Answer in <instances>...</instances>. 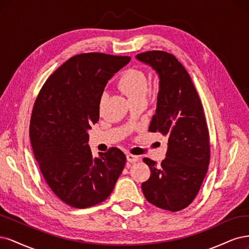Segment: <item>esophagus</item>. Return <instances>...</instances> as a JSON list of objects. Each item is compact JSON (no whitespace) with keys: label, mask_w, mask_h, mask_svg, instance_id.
<instances>
[{"label":"esophagus","mask_w":249,"mask_h":249,"mask_svg":"<svg viewBox=\"0 0 249 249\" xmlns=\"http://www.w3.org/2000/svg\"><path fill=\"white\" fill-rule=\"evenodd\" d=\"M127 160L129 162H136V161H139V160H140V157L129 153V154H127Z\"/></svg>","instance_id":"1"}]
</instances>
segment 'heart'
I'll use <instances>...</instances> for the list:
<instances>
[{"label": "heart", "mask_w": 249, "mask_h": 249, "mask_svg": "<svg viewBox=\"0 0 249 249\" xmlns=\"http://www.w3.org/2000/svg\"><path fill=\"white\" fill-rule=\"evenodd\" d=\"M118 89L125 94L133 103L139 100H145L148 92V77L141 69H128L120 75L117 81ZM107 96L101 94L99 98V108L102 110L107 102Z\"/></svg>", "instance_id": "heart-1"}]
</instances>
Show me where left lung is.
Instances as JSON below:
<instances>
[{
	"instance_id": "8db88e82",
	"label": "left lung",
	"mask_w": 249,
	"mask_h": 249,
	"mask_svg": "<svg viewBox=\"0 0 249 249\" xmlns=\"http://www.w3.org/2000/svg\"><path fill=\"white\" fill-rule=\"evenodd\" d=\"M136 58L159 74L157 108L149 131L162 133L168 141L160 166L142 159L151 175L142 189L150 204L177 212L196 198L209 166L210 136L204 108L190 75L174 54L149 51Z\"/></svg>"
}]
</instances>
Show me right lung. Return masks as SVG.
<instances>
[{"label":"right lung","instance_id":"add662e5","mask_svg":"<svg viewBox=\"0 0 249 249\" xmlns=\"http://www.w3.org/2000/svg\"><path fill=\"white\" fill-rule=\"evenodd\" d=\"M130 61L127 55L79 53L42 86L30 121V141L40 172L62 202L85 209L106 200L126 163L109 148L94 157L88 129L99 121V98L108 79Z\"/></svg>","mask_w":249,"mask_h":249}]
</instances>
